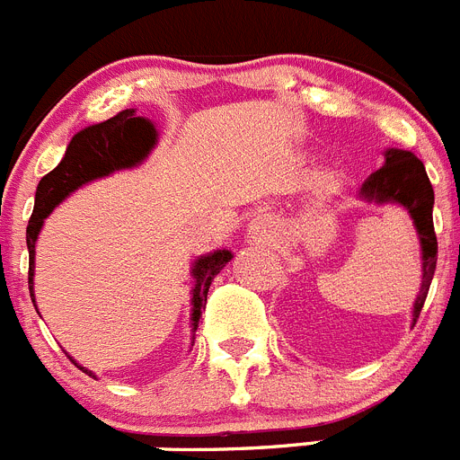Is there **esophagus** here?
<instances>
[{
	"label": "esophagus",
	"instance_id": "1",
	"mask_svg": "<svg viewBox=\"0 0 460 460\" xmlns=\"http://www.w3.org/2000/svg\"><path fill=\"white\" fill-rule=\"evenodd\" d=\"M273 227H271V221H269L267 217H258L252 218V223L248 226V237L255 239V242H264V239L271 237Z\"/></svg>",
	"mask_w": 460,
	"mask_h": 460
}]
</instances>
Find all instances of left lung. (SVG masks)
I'll return each mask as SVG.
<instances>
[{
  "label": "left lung",
  "mask_w": 460,
  "mask_h": 460,
  "mask_svg": "<svg viewBox=\"0 0 460 460\" xmlns=\"http://www.w3.org/2000/svg\"><path fill=\"white\" fill-rule=\"evenodd\" d=\"M358 196L376 205H399L412 218L422 246V285L412 303V323L417 322L431 288L438 260V239L433 233V187L427 168L408 150L387 147L385 164L362 182Z\"/></svg>",
  "instance_id": "1"
}]
</instances>
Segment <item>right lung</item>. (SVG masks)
Listing matches in <instances>:
<instances>
[{
  "instance_id": "1",
  "label": "right lung",
  "mask_w": 460,
  "mask_h": 460,
  "mask_svg": "<svg viewBox=\"0 0 460 460\" xmlns=\"http://www.w3.org/2000/svg\"><path fill=\"white\" fill-rule=\"evenodd\" d=\"M159 132L153 120L137 116L134 109H125L118 116L109 118L104 123L84 128L67 143L66 155L58 162L54 171H49L36 189V202H33V214L27 226V248H29V294L36 305L33 296V269H36V242L43 230L45 218L54 212L58 202L66 200L73 191H77L84 184L93 180L107 178L116 171L134 168L146 162L147 155L157 146ZM233 260V251H214L208 255H200L191 264V347L196 342L198 322H200L202 307L208 303V292L217 273ZM38 310V307H36ZM70 360L82 369L84 374L95 378L91 369L82 367L75 358Z\"/></svg>"
}]
</instances>
